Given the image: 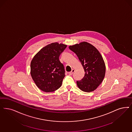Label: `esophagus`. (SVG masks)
Returning a JSON list of instances; mask_svg holds the SVG:
<instances>
[{
  "instance_id": "1",
  "label": "esophagus",
  "mask_w": 132,
  "mask_h": 132,
  "mask_svg": "<svg viewBox=\"0 0 132 132\" xmlns=\"http://www.w3.org/2000/svg\"><path fill=\"white\" fill-rule=\"evenodd\" d=\"M75 69H72V71H71V72H69V75H72L73 74V73L75 72Z\"/></svg>"
}]
</instances>
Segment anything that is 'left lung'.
I'll use <instances>...</instances> for the list:
<instances>
[{
	"instance_id": "8db88e82",
	"label": "left lung",
	"mask_w": 132,
	"mask_h": 132,
	"mask_svg": "<svg viewBox=\"0 0 132 132\" xmlns=\"http://www.w3.org/2000/svg\"><path fill=\"white\" fill-rule=\"evenodd\" d=\"M69 48L77 55L85 72L84 77L77 81V86L83 92L95 91L102 82L106 72L104 61L100 52L85 41L69 46Z\"/></svg>"
}]
</instances>
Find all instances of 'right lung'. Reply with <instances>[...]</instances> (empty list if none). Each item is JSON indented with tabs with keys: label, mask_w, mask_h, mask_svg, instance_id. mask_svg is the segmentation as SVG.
<instances>
[{
	"label": "right lung",
	"mask_w": 132,
	"mask_h": 132,
	"mask_svg": "<svg viewBox=\"0 0 132 132\" xmlns=\"http://www.w3.org/2000/svg\"><path fill=\"white\" fill-rule=\"evenodd\" d=\"M67 45L54 42L42 48L32 58L31 75L37 87L44 92H53L62 85L65 70L59 61Z\"/></svg>",
	"instance_id": "obj_1"
}]
</instances>
